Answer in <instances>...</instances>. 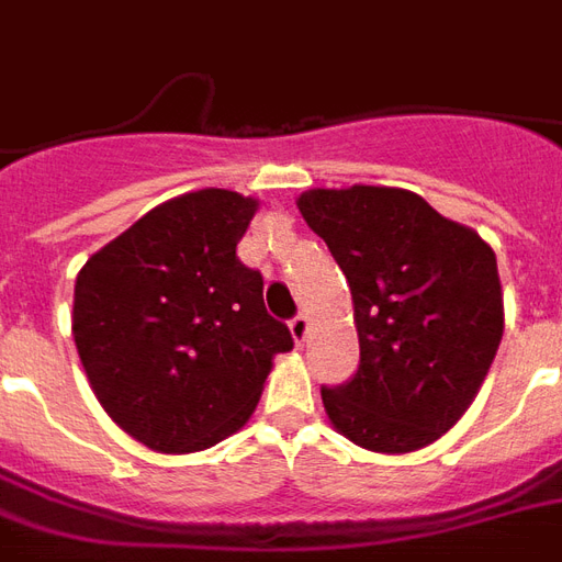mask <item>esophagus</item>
<instances>
[{"instance_id":"1","label":"esophagus","mask_w":562,"mask_h":562,"mask_svg":"<svg viewBox=\"0 0 562 562\" xmlns=\"http://www.w3.org/2000/svg\"><path fill=\"white\" fill-rule=\"evenodd\" d=\"M289 330H292V339L297 345L306 339V334H310V315L301 313V315H294L292 322H289Z\"/></svg>"}]
</instances>
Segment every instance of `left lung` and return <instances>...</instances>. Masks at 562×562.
I'll use <instances>...</instances> for the list:
<instances>
[{"label":"left lung","instance_id":"8db88e82","mask_svg":"<svg viewBox=\"0 0 562 562\" xmlns=\"http://www.w3.org/2000/svg\"><path fill=\"white\" fill-rule=\"evenodd\" d=\"M297 207L355 301L360 366L322 386L334 429L390 456L429 447L471 408L501 345L494 249L398 187H318Z\"/></svg>","mask_w":562,"mask_h":562}]
</instances>
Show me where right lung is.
Here are the masks:
<instances>
[{"label":"right lung","mask_w":562,"mask_h":562,"mask_svg":"<svg viewBox=\"0 0 562 562\" xmlns=\"http://www.w3.org/2000/svg\"><path fill=\"white\" fill-rule=\"evenodd\" d=\"M259 202L196 190L98 249L74 285V342L94 396L131 438L196 452L244 426L292 334L238 259Z\"/></svg>","instance_id":"obj_1"}]
</instances>
